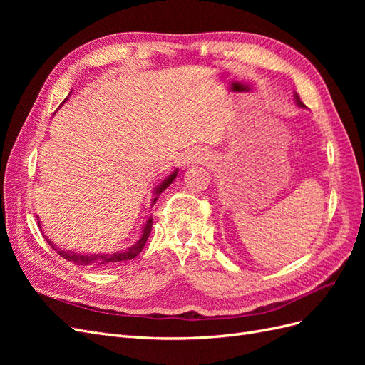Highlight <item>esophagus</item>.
Returning <instances> with one entry per match:
<instances>
[{
  "instance_id": "1",
  "label": "esophagus",
  "mask_w": 365,
  "mask_h": 365,
  "mask_svg": "<svg viewBox=\"0 0 365 365\" xmlns=\"http://www.w3.org/2000/svg\"><path fill=\"white\" fill-rule=\"evenodd\" d=\"M207 160V153L202 149H193L190 150L182 160L184 165H192V164H200Z\"/></svg>"
}]
</instances>
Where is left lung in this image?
<instances>
[{
    "mask_svg": "<svg viewBox=\"0 0 365 365\" xmlns=\"http://www.w3.org/2000/svg\"><path fill=\"white\" fill-rule=\"evenodd\" d=\"M294 97H295V102H297V105L300 106V108H304V103L300 101V97H298V94H297V93L294 94Z\"/></svg>",
    "mask_w": 365,
    "mask_h": 365,
    "instance_id": "left-lung-1",
    "label": "left lung"
}]
</instances>
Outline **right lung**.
Listing matches in <instances>:
<instances>
[{
	"instance_id": "obj_1",
	"label": "right lung",
	"mask_w": 365,
	"mask_h": 365,
	"mask_svg": "<svg viewBox=\"0 0 365 365\" xmlns=\"http://www.w3.org/2000/svg\"><path fill=\"white\" fill-rule=\"evenodd\" d=\"M176 175H178V169H175L169 176H165V178L157 185V189L153 190V200H152V205L157 202L158 196L168 189V187L173 182V180L176 178ZM39 222V220H38ZM41 225V224H39ZM150 230H152V217H148V220L145 222V225H143V230H141V236L140 239L135 242L134 245H130L129 248L123 250V251H117V252H111V254H82V252H76V251H71V250H61L58 245H54L51 240L47 239L48 245L56 251L61 257L67 259L68 262H73L74 264H79V267H101V268H106V267H111V264H115L118 262H128V260H132L134 257H137L140 251L145 248L146 245V240L150 235Z\"/></svg>"
}]
</instances>
